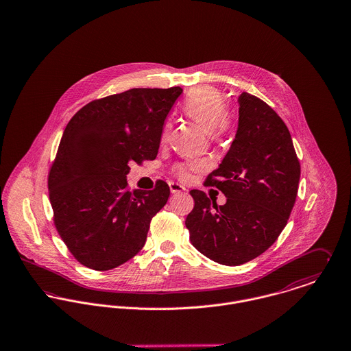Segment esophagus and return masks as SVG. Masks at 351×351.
I'll list each match as a JSON object with an SVG mask.
<instances>
[{"label": "esophagus", "instance_id": "obj_1", "mask_svg": "<svg viewBox=\"0 0 351 351\" xmlns=\"http://www.w3.org/2000/svg\"><path fill=\"white\" fill-rule=\"evenodd\" d=\"M169 190H171V193L172 194H179V193H183V191H186V187H183L182 184H179V183H169Z\"/></svg>", "mask_w": 351, "mask_h": 351}]
</instances>
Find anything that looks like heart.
<instances>
[{"instance_id":"1","label":"heart","mask_w":351,"mask_h":351,"mask_svg":"<svg viewBox=\"0 0 351 351\" xmlns=\"http://www.w3.org/2000/svg\"><path fill=\"white\" fill-rule=\"evenodd\" d=\"M183 112L189 117L207 128L210 138L215 143L222 141L233 132L235 123L233 110L226 105L223 93L213 86H199L193 88L183 102ZM172 125L165 122L161 129V143H167L169 140ZM197 167L199 162H182L173 168V172L182 180H187L191 175V171Z\"/></svg>"}]
</instances>
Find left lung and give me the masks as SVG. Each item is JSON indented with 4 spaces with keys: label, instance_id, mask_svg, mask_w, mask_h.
<instances>
[{
    "label": "left lung",
    "instance_id": "obj_1",
    "mask_svg": "<svg viewBox=\"0 0 351 351\" xmlns=\"http://www.w3.org/2000/svg\"><path fill=\"white\" fill-rule=\"evenodd\" d=\"M233 144L204 180L226 196L217 206L191 190L186 218L190 241L207 258L235 267L263 254L285 228L293 208L300 162L284 121L263 99L242 93Z\"/></svg>",
    "mask_w": 351,
    "mask_h": 351
}]
</instances>
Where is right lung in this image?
<instances>
[{
  "label": "right lung",
  "mask_w": 351,
  "mask_h": 351,
  "mask_svg": "<svg viewBox=\"0 0 351 351\" xmlns=\"http://www.w3.org/2000/svg\"><path fill=\"white\" fill-rule=\"evenodd\" d=\"M169 88H130L94 99L67 123L48 172L53 223L82 265L109 271L145 245L152 218L169 187L129 191L132 164L155 160L164 121L182 94Z\"/></svg>",
  "instance_id": "obj_1"
}]
</instances>
